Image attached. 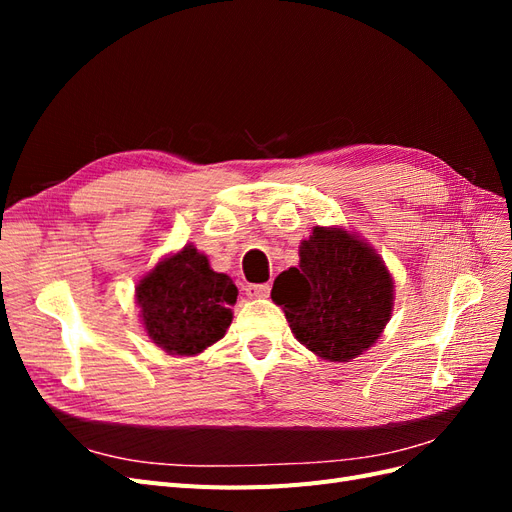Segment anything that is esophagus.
<instances>
[{"label":"esophagus","mask_w":512,"mask_h":512,"mask_svg":"<svg viewBox=\"0 0 512 512\" xmlns=\"http://www.w3.org/2000/svg\"><path fill=\"white\" fill-rule=\"evenodd\" d=\"M269 292H271L269 284H250V286H245V294L250 299H265V297H269Z\"/></svg>","instance_id":"obj_1"}]
</instances>
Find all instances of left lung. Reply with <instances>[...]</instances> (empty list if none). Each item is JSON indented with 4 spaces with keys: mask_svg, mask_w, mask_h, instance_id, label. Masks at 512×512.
<instances>
[{
    "mask_svg": "<svg viewBox=\"0 0 512 512\" xmlns=\"http://www.w3.org/2000/svg\"><path fill=\"white\" fill-rule=\"evenodd\" d=\"M271 299L307 350L348 363L378 342L395 297L374 247L339 226H314L301 241L299 267L277 275Z\"/></svg>",
    "mask_w": 512,
    "mask_h": 512,
    "instance_id": "1",
    "label": "left lung"
}]
</instances>
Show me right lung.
Masks as SVG:
<instances>
[{"mask_svg":"<svg viewBox=\"0 0 512 512\" xmlns=\"http://www.w3.org/2000/svg\"><path fill=\"white\" fill-rule=\"evenodd\" d=\"M237 294L230 277L215 273L194 245L162 258L136 284L149 339L177 356H194L224 337Z\"/></svg>","mask_w":512,"mask_h":512,"instance_id":"right-lung-1","label":"right lung"}]
</instances>
